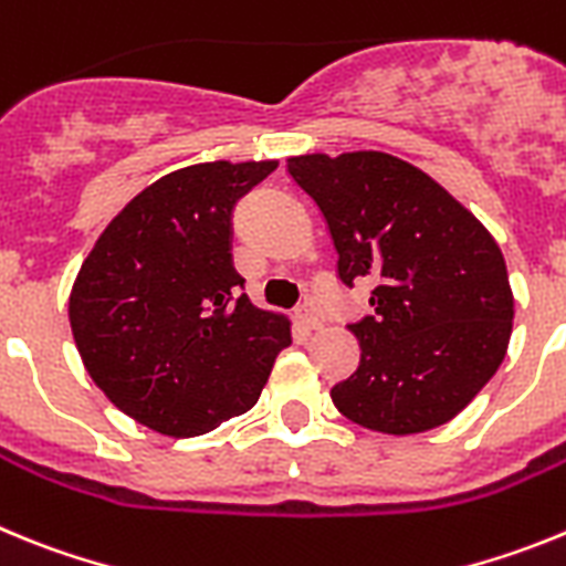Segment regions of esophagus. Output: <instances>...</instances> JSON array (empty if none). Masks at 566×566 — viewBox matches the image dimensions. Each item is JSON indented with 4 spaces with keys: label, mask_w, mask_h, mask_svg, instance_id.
<instances>
[{
    "label": "esophagus",
    "mask_w": 566,
    "mask_h": 566,
    "mask_svg": "<svg viewBox=\"0 0 566 566\" xmlns=\"http://www.w3.org/2000/svg\"><path fill=\"white\" fill-rule=\"evenodd\" d=\"M297 323L306 328V332H312V328L319 326V317L312 306H303V308H297Z\"/></svg>",
    "instance_id": "34e87169"
}]
</instances>
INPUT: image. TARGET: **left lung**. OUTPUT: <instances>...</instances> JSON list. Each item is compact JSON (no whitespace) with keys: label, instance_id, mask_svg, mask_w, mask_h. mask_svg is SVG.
Listing matches in <instances>:
<instances>
[{"label":"left lung","instance_id":"obj_1","mask_svg":"<svg viewBox=\"0 0 566 566\" xmlns=\"http://www.w3.org/2000/svg\"><path fill=\"white\" fill-rule=\"evenodd\" d=\"M286 167L326 218L339 280L374 283V314L348 326L359 365L332 388L337 411L394 437L451 422L496 374L513 332L493 234L397 155L314 153Z\"/></svg>","mask_w":566,"mask_h":566}]
</instances>
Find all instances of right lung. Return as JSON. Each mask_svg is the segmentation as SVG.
<instances>
[{"label": "right lung", "mask_w": 566, "mask_h": 566, "mask_svg": "<svg viewBox=\"0 0 566 566\" xmlns=\"http://www.w3.org/2000/svg\"><path fill=\"white\" fill-rule=\"evenodd\" d=\"M277 161L175 169L115 214L78 269L70 328L109 402L164 437H198L258 402L292 343L232 266V209Z\"/></svg>", "instance_id": "1"}]
</instances>
